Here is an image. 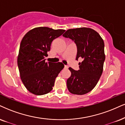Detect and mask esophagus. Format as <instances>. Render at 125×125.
Masks as SVG:
<instances>
[{
	"mask_svg": "<svg viewBox=\"0 0 125 125\" xmlns=\"http://www.w3.org/2000/svg\"><path fill=\"white\" fill-rule=\"evenodd\" d=\"M64 68L68 69V65H64Z\"/></svg>",
	"mask_w": 125,
	"mask_h": 125,
	"instance_id": "obj_1",
	"label": "esophagus"
}]
</instances>
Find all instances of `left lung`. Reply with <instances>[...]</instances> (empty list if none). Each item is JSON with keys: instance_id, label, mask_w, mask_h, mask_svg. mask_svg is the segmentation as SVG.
I'll use <instances>...</instances> for the list:
<instances>
[{"instance_id": "8db88e82", "label": "left lung", "mask_w": 125, "mask_h": 125, "mask_svg": "<svg viewBox=\"0 0 125 125\" xmlns=\"http://www.w3.org/2000/svg\"><path fill=\"white\" fill-rule=\"evenodd\" d=\"M63 36L76 44V60L82 58L79 70L69 68L71 75L67 81V88L73 94L83 95L94 89L102 74L105 61L104 43L100 35L89 28L70 29Z\"/></svg>"}]
</instances>
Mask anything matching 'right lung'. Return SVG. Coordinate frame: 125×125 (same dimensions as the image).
<instances>
[{
  "label": "right lung",
  "instance_id": "right-lung-1",
  "mask_svg": "<svg viewBox=\"0 0 125 125\" xmlns=\"http://www.w3.org/2000/svg\"><path fill=\"white\" fill-rule=\"evenodd\" d=\"M65 30L38 27L26 33L21 42L17 64L20 77L29 92L43 95L53 89L55 79L64 68L62 62H45L52 41Z\"/></svg>",
  "mask_w": 125,
  "mask_h": 125
}]
</instances>
